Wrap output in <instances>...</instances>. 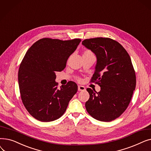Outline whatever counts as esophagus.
<instances>
[{
	"instance_id": "34e87169",
	"label": "esophagus",
	"mask_w": 151,
	"mask_h": 151,
	"mask_svg": "<svg viewBox=\"0 0 151 151\" xmlns=\"http://www.w3.org/2000/svg\"><path fill=\"white\" fill-rule=\"evenodd\" d=\"M86 88L83 86H78V91H84Z\"/></svg>"
}]
</instances>
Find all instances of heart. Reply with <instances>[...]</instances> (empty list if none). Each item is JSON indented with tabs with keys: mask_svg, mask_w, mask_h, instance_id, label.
<instances>
[{
	"mask_svg": "<svg viewBox=\"0 0 151 151\" xmlns=\"http://www.w3.org/2000/svg\"><path fill=\"white\" fill-rule=\"evenodd\" d=\"M93 55V54L92 53V52L89 50H86L83 51V55ZM79 81H81V80L80 78H78Z\"/></svg>",
	"mask_w": 151,
	"mask_h": 151,
	"instance_id": "obj_1",
	"label": "heart"
}]
</instances>
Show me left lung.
<instances>
[{"label": "left lung", "instance_id": "1", "mask_svg": "<svg viewBox=\"0 0 151 151\" xmlns=\"http://www.w3.org/2000/svg\"><path fill=\"white\" fill-rule=\"evenodd\" d=\"M82 44L97 58L96 71L91 78L100 86V91L87 89L89 99L85 106L97 120L110 122L127 108L136 87V75L130 57L124 47L109 38L86 39Z\"/></svg>", "mask_w": 151, "mask_h": 151}]
</instances>
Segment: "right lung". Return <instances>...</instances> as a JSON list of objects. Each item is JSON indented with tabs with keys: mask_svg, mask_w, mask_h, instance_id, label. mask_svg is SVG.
<instances>
[{
	"mask_svg": "<svg viewBox=\"0 0 151 151\" xmlns=\"http://www.w3.org/2000/svg\"><path fill=\"white\" fill-rule=\"evenodd\" d=\"M43 38L30 46L18 71L21 98L29 113L37 120L51 122L60 118L78 91L73 81L58 89L55 73L66 67L67 59L81 42Z\"/></svg>",
	"mask_w": 151,
	"mask_h": 151,
	"instance_id": "1",
	"label": "right lung"
}]
</instances>
